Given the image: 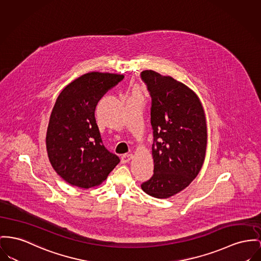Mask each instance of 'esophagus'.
Here are the masks:
<instances>
[{
    "instance_id": "34e87169",
    "label": "esophagus",
    "mask_w": 261,
    "mask_h": 261,
    "mask_svg": "<svg viewBox=\"0 0 261 261\" xmlns=\"http://www.w3.org/2000/svg\"><path fill=\"white\" fill-rule=\"evenodd\" d=\"M133 158H134V155H133L132 153H129V154H123L122 156V163H127V162H129Z\"/></svg>"
}]
</instances>
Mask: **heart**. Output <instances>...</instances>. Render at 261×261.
<instances>
[{
	"label": "heart",
	"mask_w": 261,
	"mask_h": 261,
	"mask_svg": "<svg viewBox=\"0 0 261 261\" xmlns=\"http://www.w3.org/2000/svg\"><path fill=\"white\" fill-rule=\"evenodd\" d=\"M136 96H139V94H138V93H137V95H136Z\"/></svg>",
	"instance_id": "heart-1"
}]
</instances>
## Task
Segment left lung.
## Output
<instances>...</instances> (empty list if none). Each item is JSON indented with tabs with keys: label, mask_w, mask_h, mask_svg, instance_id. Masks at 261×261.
<instances>
[{
	"label": "left lung",
	"mask_w": 261,
	"mask_h": 261,
	"mask_svg": "<svg viewBox=\"0 0 261 261\" xmlns=\"http://www.w3.org/2000/svg\"><path fill=\"white\" fill-rule=\"evenodd\" d=\"M151 96L154 174L141 189L158 199L184 190L200 172L207 149L206 115L197 94L170 76L141 72Z\"/></svg>",
	"instance_id": "8db88e82"
}]
</instances>
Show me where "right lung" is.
<instances>
[{
    "label": "right lung",
    "mask_w": 261,
    "mask_h": 261,
    "mask_svg": "<svg viewBox=\"0 0 261 261\" xmlns=\"http://www.w3.org/2000/svg\"><path fill=\"white\" fill-rule=\"evenodd\" d=\"M122 79L120 74L86 73L56 99L46 133V150L55 172L72 186H98L120 162L102 143L95 109L105 93Z\"/></svg>",
    "instance_id": "1"
}]
</instances>
